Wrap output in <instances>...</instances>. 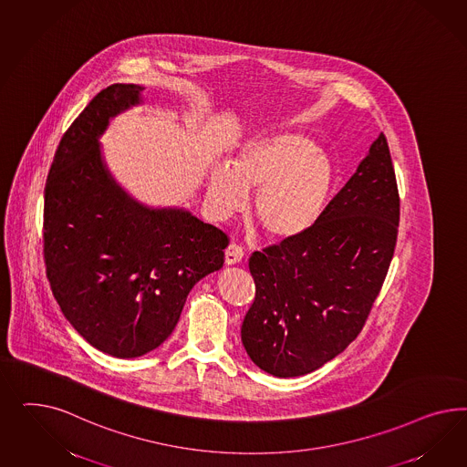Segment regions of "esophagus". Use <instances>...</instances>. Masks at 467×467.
Segmentation results:
<instances>
[{
    "mask_svg": "<svg viewBox=\"0 0 467 467\" xmlns=\"http://www.w3.org/2000/svg\"><path fill=\"white\" fill-rule=\"evenodd\" d=\"M226 265H236V264H240L241 260H243V256H244V252H243V248L238 246V244H229L226 248Z\"/></svg>",
    "mask_w": 467,
    "mask_h": 467,
    "instance_id": "obj_1",
    "label": "esophagus"
}]
</instances>
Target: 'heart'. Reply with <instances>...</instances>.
Listing matches in <instances>:
<instances>
[{"instance_id": "b5f03b06", "label": "heart", "mask_w": 467, "mask_h": 467, "mask_svg": "<svg viewBox=\"0 0 467 467\" xmlns=\"http://www.w3.org/2000/svg\"><path fill=\"white\" fill-rule=\"evenodd\" d=\"M334 184L330 159L306 135L272 133L244 141L229 168L217 164L207 202L219 219L240 213L254 195V217L270 240H291L324 213Z\"/></svg>"}]
</instances>
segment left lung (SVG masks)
Segmentation results:
<instances>
[{
    "instance_id": "8db88e82",
    "label": "left lung",
    "mask_w": 467,
    "mask_h": 467,
    "mask_svg": "<svg viewBox=\"0 0 467 467\" xmlns=\"http://www.w3.org/2000/svg\"><path fill=\"white\" fill-rule=\"evenodd\" d=\"M397 227L396 172L380 133L313 226L250 256L254 299L241 340L254 365L289 379L342 353L382 289Z\"/></svg>"
}]
</instances>
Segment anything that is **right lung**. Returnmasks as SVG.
Instances as JSON below:
<instances>
[{
    "label": "right lung",
    "mask_w": 467,
    "mask_h": 467,
    "mask_svg": "<svg viewBox=\"0 0 467 467\" xmlns=\"http://www.w3.org/2000/svg\"><path fill=\"white\" fill-rule=\"evenodd\" d=\"M141 85L100 90L57 145L44 190V260L71 327L114 358L168 339L192 287L224 264L226 234L178 207L128 195L108 170L100 135L141 102Z\"/></svg>",
    "instance_id": "1"
}]
</instances>
